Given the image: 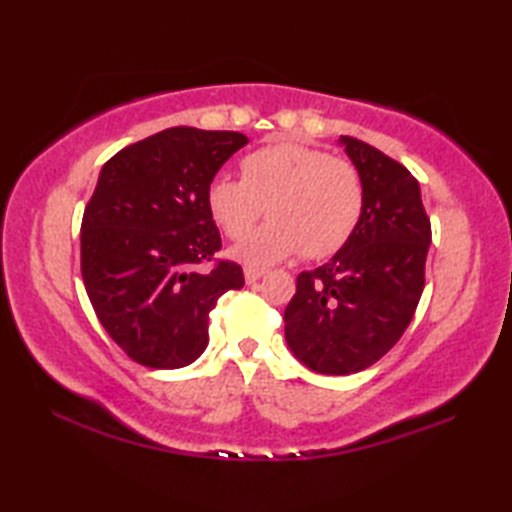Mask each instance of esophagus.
I'll return each mask as SVG.
<instances>
[{
	"label": "esophagus",
	"mask_w": 512,
	"mask_h": 512,
	"mask_svg": "<svg viewBox=\"0 0 512 512\" xmlns=\"http://www.w3.org/2000/svg\"><path fill=\"white\" fill-rule=\"evenodd\" d=\"M244 275H246V282H248V284H255V282L259 280V277H264V271H262V268L248 266L246 271H244Z\"/></svg>",
	"instance_id": "esophagus-1"
}]
</instances>
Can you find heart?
Instances as JSON below:
<instances>
[{
  "label": "heart",
  "mask_w": 512,
  "mask_h": 512,
  "mask_svg": "<svg viewBox=\"0 0 512 512\" xmlns=\"http://www.w3.org/2000/svg\"><path fill=\"white\" fill-rule=\"evenodd\" d=\"M241 180L216 178L207 210L232 241L244 239L259 216L271 221L237 248L250 266L293 255H336L359 230L366 212V180L357 164L298 142L268 144L239 162Z\"/></svg>",
  "instance_id": "obj_1"
}]
</instances>
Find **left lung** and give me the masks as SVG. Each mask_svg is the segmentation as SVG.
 I'll use <instances>...</instances> for the list:
<instances>
[{"instance_id":"1","label":"left lung","mask_w":512,"mask_h":512,"mask_svg":"<svg viewBox=\"0 0 512 512\" xmlns=\"http://www.w3.org/2000/svg\"><path fill=\"white\" fill-rule=\"evenodd\" d=\"M366 180V212L327 264L302 271L284 309L291 352L320 375H352L402 339L424 289L431 221L411 171L375 146L343 135Z\"/></svg>"}]
</instances>
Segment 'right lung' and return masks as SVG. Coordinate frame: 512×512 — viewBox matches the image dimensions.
I'll return each instance as SVG.
<instances>
[{
    "instance_id": "obj_1",
    "label": "right lung",
    "mask_w": 512,
    "mask_h": 512,
    "mask_svg": "<svg viewBox=\"0 0 512 512\" xmlns=\"http://www.w3.org/2000/svg\"><path fill=\"white\" fill-rule=\"evenodd\" d=\"M246 144L235 131L176 126L103 164L83 212L81 275L103 329L146 368L201 357L216 300L244 287L241 266L216 257L207 187Z\"/></svg>"
}]
</instances>
